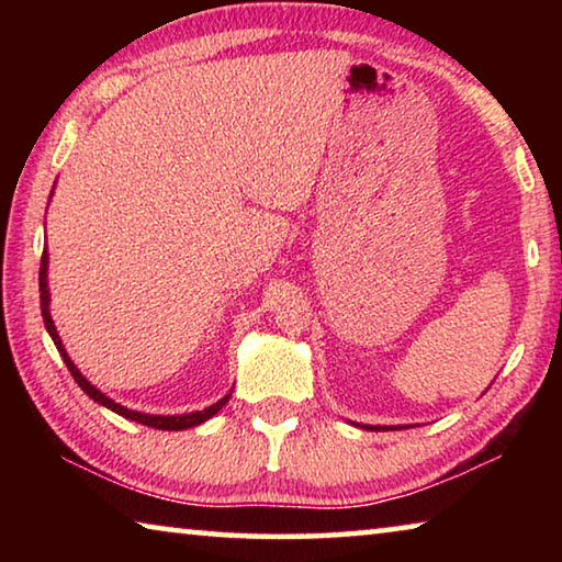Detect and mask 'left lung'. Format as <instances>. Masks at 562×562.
Returning <instances> with one entry per match:
<instances>
[{"instance_id":"left-lung-1","label":"left lung","mask_w":562,"mask_h":562,"mask_svg":"<svg viewBox=\"0 0 562 562\" xmlns=\"http://www.w3.org/2000/svg\"><path fill=\"white\" fill-rule=\"evenodd\" d=\"M364 429H372V431H384V426H364Z\"/></svg>"}]
</instances>
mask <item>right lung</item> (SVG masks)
I'll use <instances>...</instances> for the list:
<instances>
[{"instance_id": "right-lung-1", "label": "right lung", "mask_w": 562, "mask_h": 562, "mask_svg": "<svg viewBox=\"0 0 562 562\" xmlns=\"http://www.w3.org/2000/svg\"><path fill=\"white\" fill-rule=\"evenodd\" d=\"M46 262H49V255H46V250H44V252H42V268H40V297H42V317H44V327H46V331H49V335H52L56 349H59V355L64 357V364L69 367V372H71V376H74V382L79 384V386L83 389V392H87V394L93 398V402H99L101 406L111 408V412H116L119 416H126V418H131V422H138V424H144V426H150V429H164V431H180V429H190V426L203 424V422H207V418H211V416H215L217 412H221V408L227 404V398H231V394L223 396L221 402H217V404L203 408V412H193V414H183V416H154V414H138V412H131V408L121 406V404H116V402H111V398H109L106 394H101L97 386H91V384L87 382V379L81 376L79 369L74 367V361L69 359V355H66V349L61 347V339H59V335H56V327H54L52 315H49V290H46Z\"/></svg>"}]
</instances>
